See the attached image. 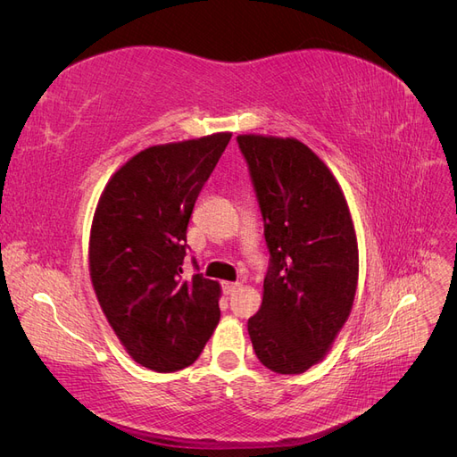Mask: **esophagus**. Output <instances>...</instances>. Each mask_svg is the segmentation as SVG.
<instances>
[{
    "label": "esophagus",
    "instance_id": "obj_1",
    "mask_svg": "<svg viewBox=\"0 0 457 457\" xmlns=\"http://www.w3.org/2000/svg\"><path fill=\"white\" fill-rule=\"evenodd\" d=\"M238 287H240V282H223V289H225V294H227V295H230V294L237 292Z\"/></svg>",
    "mask_w": 457,
    "mask_h": 457
}]
</instances>
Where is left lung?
<instances>
[{
	"label": "left lung",
	"instance_id": "obj_1",
	"mask_svg": "<svg viewBox=\"0 0 457 457\" xmlns=\"http://www.w3.org/2000/svg\"><path fill=\"white\" fill-rule=\"evenodd\" d=\"M265 227L269 269L247 334L262 366L303 373L328 353L351 312L358 250L343 192L295 139L238 135Z\"/></svg>",
	"mask_w": 457,
	"mask_h": 457
}]
</instances>
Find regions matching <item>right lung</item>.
<instances>
[{"label":"right lung","mask_w":457,"mask_h":457,"mask_svg":"<svg viewBox=\"0 0 457 457\" xmlns=\"http://www.w3.org/2000/svg\"><path fill=\"white\" fill-rule=\"evenodd\" d=\"M230 133L150 146L114 173L96 205L91 282L123 347L170 373L202 354L219 322V284L183 276L187 228Z\"/></svg>","instance_id":"1"}]
</instances>
